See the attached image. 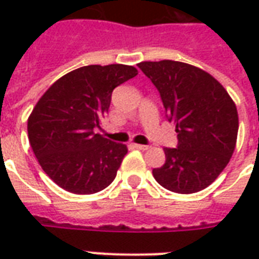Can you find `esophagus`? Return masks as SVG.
Returning a JSON list of instances; mask_svg holds the SVG:
<instances>
[{
    "label": "esophagus",
    "mask_w": 259,
    "mask_h": 259,
    "mask_svg": "<svg viewBox=\"0 0 259 259\" xmlns=\"http://www.w3.org/2000/svg\"><path fill=\"white\" fill-rule=\"evenodd\" d=\"M133 147H135V148H137V150H141V151H146V150H148V148H150V147L144 146V144H133Z\"/></svg>",
    "instance_id": "obj_1"
}]
</instances>
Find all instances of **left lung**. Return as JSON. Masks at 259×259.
I'll return each instance as SVG.
<instances>
[{
    "mask_svg": "<svg viewBox=\"0 0 259 259\" xmlns=\"http://www.w3.org/2000/svg\"><path fill=\"white\" fill-rule=\"evenodd\" d=\"M159 96L169 122L176 124L178 148H163L166 161L152 175L166 190L191 194L204 190L233 155L239 115L219 81L193 65L163 59L140 62Z\"/></svg>",
    "mask_w": 259,
    "mask_h": 259,
    "instance_id": "obj_1",
    "label": "left lung"
}]
</instances>
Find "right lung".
Listing matches in <instances>:
<instances>
[{
	"instance_id": "obj_1",
	"label": "right lung",
	"mask_w": 259,
	"mask_h": 259,
	"mask_svg": "<svg viewBox=\"0 0 259 259\" xmlns=\"http://www.w3.org/2000/svg\"><path fill=\"white\" fill-rule=\"evenodd\" d=\"M137 74L122 64L74 69L48 89L27 119L29 141L42 170L64 190L94 194L111 185L127 147L94 133L115 87Z\"/></svg>"
}]
</instances>
